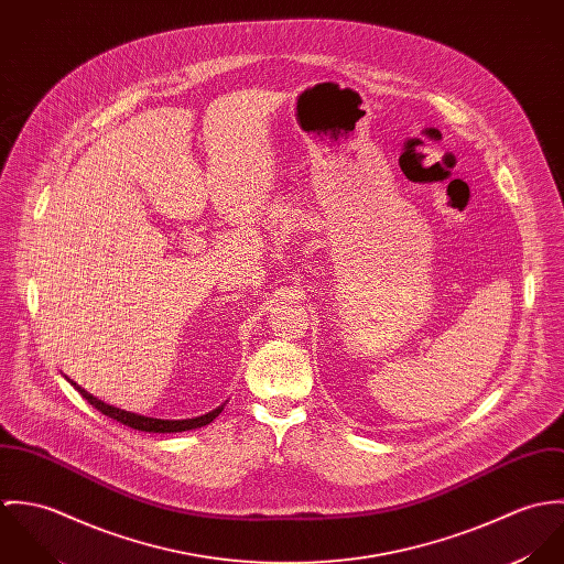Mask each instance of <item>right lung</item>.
Wrapping results in <instances>:
<instances>
[{"label": "right lung", "instance_id": "1", "mask_svg": "<svg viewBox=\"0 0 564 564\" xmlns=\"http://www.w3.org/2000/svg\"><path fill=\"white\" fill-rule=\"evenodd\" d=\"M72 382V380H69ZM72 387L80 393L82 398L86 402L90 403L93 408H97L101 414L110 416V419H117L119 423L128 425V427H134V430H141V432H186V430H195V427H202V425H208L210 421H215L219 416V412L224 410V405L202 414V416H195V419H180V421H173V419H154V416H143V414H134V412H128V410H121V408H115L110 403H104L97 398H93L88 391H84L82 387H78L76 382H72Z\"/></svg>", "mask_w": 564, "mask_h": 564}]
</instances>
